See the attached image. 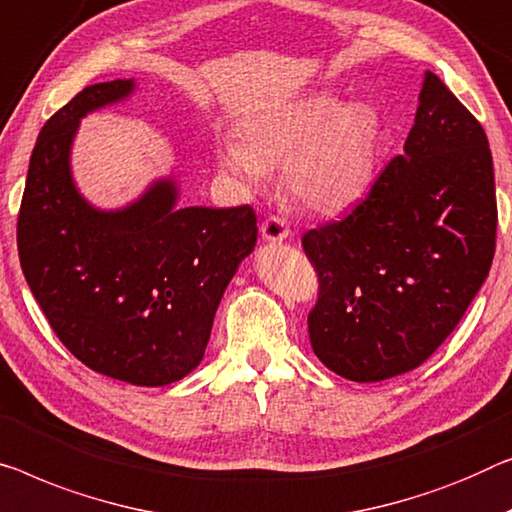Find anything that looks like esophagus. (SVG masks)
Returning <instances> with one entry per match:
<instances>
[{"instance_id":"1","label":"esophagus","mask_w":512,"mask_h":512,"mask_svg":"<svg viewBox=\"0 0 512 512\" xmlns=\"http://www.w3.org/2000/svg\"><path fill=\"white\" fill-rule=\"evenodd\" d=\"M259 232H262V239L264 241H285L289 236V227L285 225V220L278 218V216H269L262 223V227H259Z\"/></svg>"}]
</instances>
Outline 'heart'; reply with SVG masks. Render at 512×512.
Returning <instances> with one entry per match:
<instances>
[{
  "mask_svg": "<svg viewBox=\"0 0 512 512\" xmlns=\"http://www.w3.org/2000/svg\"><path fill=\"white\" fill-rule=\"evenodd\" d=\"M241 139L225 137L218 163L246 188L269 179L280 163V186L312 213H340L363 200L377 170L379 126L368 105L315 91L241 126Z\"/></svg>",
  "mask_w": 512,
  "mask_h": 512,
  "instance_id": "1",
  "label": "heart"
}]
</instances>
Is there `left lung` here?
Returning <instances> with one entry per match:
<instances>
[{
	"label": "left lung",
	"instance_id": "left-lung-1",
	"mask_svg": "<svg viewBox=\"0 0 512 512\" xmlns=\"http://www.w3.org/2000/svg\"><path fill=\"white\" fill-rule=\"evenodd\" d=\"M494 239L487 135L427 71L404 154L345 218L303 234L319 276L312 352L361 384L418 368L483 287Z\"/></svg>",
	"mask_w": 512,
	"mask_h": 512
}]
</instances>
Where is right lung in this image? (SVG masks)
<instances>
[{
    "mask_svg": "<svg viewBox=\"0 0 512 512\" xmlns=\"http://www.w3.org/2000/svg\"><path fill=\"white\" fill-rule=\"evenodd\" d=\"M98 82L45 121L18 213V255L34 299L68 352L135 386H167L204 358L213 317L253 253V207H177L172 177L103 211L80 195L71 147L80 119L133 94Z\"/></svg>",
    "mask_w": 512,
    "mask_h": 512,
    "instance_id": "right-lung-1",
    "label": "right lung"
}]
</instances>
